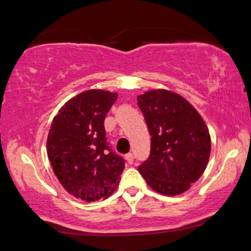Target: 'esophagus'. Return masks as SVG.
Masks as SVG:
<instances>
[{"label":"esophagus","mask_w":251,"mask_h":251,"mask_svg":"<svg viewBox=\"0 0 251 251\" xmlns=\"http://www.w3.org/2000/svg\"><path fill=\"white\" fill-rule=\"evenodd\" d=\"M125 158H126V160L129 162V164H133V161H134V156H133V153H132V152L127 153L126 156H125Z\"/></svg>","instance_id":"34e87169"}]
</instances>
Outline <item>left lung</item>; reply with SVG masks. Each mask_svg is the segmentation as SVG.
<instances>
[{
    "instance_id": "1",
    "label": "left lung",
    "mask_w": 251,
    "mask_h": 251,
    "mask_svg": "<svg viewBox=\"0 0 251 251\" xmlns=\"http://www.w3.org/2000/svg\"><path fill=\"white\" fill-rule=\"evenodd\" d=\"M151 135L149 159L139 167L148 185L178 196L197 182L209 161V129L197 109L175 92L157 89L137 97Z\"/></svg>"
}]
</instances>
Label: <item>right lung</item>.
Returning <instances> with one entry per match:
<instances>
[{"mask_svg": "<svg viewBox=\"0 0 251 251\" xmlns=\"http://www.w3.org/2000/svg\"><path fill=\"white\" fill-rule=\"evenodd\" d=\"M117 98L99 89L77 94L59 109L48 135V157L59 182L87 202L112 195L125 168L107 143L103 125Z\"/></svg>", "mask_w": 251, "mask_h": 251, "instance_id": "add662e5", "label": "right lung"}]
</instances>
